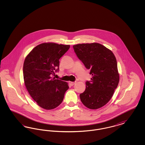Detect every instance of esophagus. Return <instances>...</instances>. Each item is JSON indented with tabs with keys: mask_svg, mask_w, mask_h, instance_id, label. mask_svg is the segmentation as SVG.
I'll list each match as a JSON object with an SVG mask.
<instances>
[{
	"mask_svg": "<svg viewBox=\"0 0 145 145\" xmlns=\"http://www.w3.org/2000/svg\"><path fill=\"white\" fill-rule=\"evenodd\" d=\"M76 82H69V85H71V86H73L75 84H76Z\"/></svg>",
	"mask_w": 145,
	"mask_h": 145,
	"instance_id": "34e87169",
	"label": "esophagus"
}]
</instances>
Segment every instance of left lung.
I'll return each instance as SVG.
<instances>
[{
	"label": "left lung",
	"instance_id": "left-lung-1",
	"mask_svg": "<svg viewBox=\"0 0 145 145\" xmlns=\"http://www.w3.org/2000/svg\"><path fill=\"white\" fill-rule=\"evenodd\" d=\"M73 47L92 76L80 94V100L89 109H99L110 100L119 83L116 59L111 50L98 43L78 44Z\"/></svg>",
	"mask_w": 145,
	"mask_h": 145
}]
</instances>
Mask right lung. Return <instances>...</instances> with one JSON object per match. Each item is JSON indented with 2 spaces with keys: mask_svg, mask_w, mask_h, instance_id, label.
<instances>
[{
  "mask_svg": "<svg viewBox=\"0 0 145 145\" xmlns=\"http://www.w3.org/2000/svg\"><path fill=\"white\" fill-rule=\"evenodd\" d=\"M69 47L70 45L43 43L33 49L24 60L23 71L25 87L37 104L44 109L58 106L69 88L67 82L52 76L59 69V59Z\"/></svg>",
  "mask_w": 145,
  "mask_h": 145,
  "instance_id": "add662e5",
  "label": "right lung"
}]
</instances>
